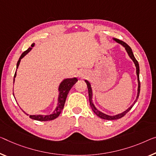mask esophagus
<instances>
[{
  "label": "esophagus",
  "mask_w": 156,
  "mask_h": 156,
  "mask_svg": "<svg viewBox=\"0 0 156 156\" xmlns=\"http://www.w3.org/2000/svg\"><path fill=\"white\" fill-rule=\"evenodd\" d=\"M80 77H81V78H84V77H85V75H83V73H80Z\"/></svg>",
  "instance_id": "obj_1"
}]
</instances>
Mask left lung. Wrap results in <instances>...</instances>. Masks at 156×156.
<instances>
[{"instance_id": "8db88e82", "label": "left lung", "mask_w": 156, "mask_h": 156, "mask_svg": "<svg viewBox=\"0 0 156 156\" xmlns=\"http://www.w3.org/2000/svg\"><path fill=\"white\" fill-rule=\"evenodd\" d=\"M113 40H114L115 42H116L117 43H119V44H121L122 46H123L124 48H125L126 51H127V53H128V56H130V58L133 60V61L134 62V63H135V66L136 67V76H137V82H138V87H137V94H136V99L135 101H134L133 104L131 105V106L129 107V108L127 109L126 111H124L123 112H122V113H120L116 115H113V116H109V115H107V114H105L104 113H102L99 110H98V109L95 107V106L93 104V91H92V88H91V85H90V83H89V81H88L87 80H85V82L86 83V84H87V87H88V98H89V102H90V107H91L92 110L93 111V112L97 115L98 116H99L100 118H101L102 119H105V120H116V119H119L122 118V117L125 116V115L128 113V112L130 111V110L132 109V107L134 106V105L135 104V102H136V100H137L138 98H139V95H140V66H139V63H138V61H136V58H135V56H134V54L133 53V51H132V49L131 48L128 46V44H126V42H124L123 41H121V40H120L119 39H116V38H113Z\"/></svg>"}]
</instances>
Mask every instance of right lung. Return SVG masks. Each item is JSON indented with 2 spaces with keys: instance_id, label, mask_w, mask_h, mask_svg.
<instances>
[{
  "instance_id": "right-lung-1",
  "label": "right lung",
  "mask_w": 156,
  "mask_h": 156,
  "mask_svg": "<svg viewBox=\"0 0 156 156\" xmlns=\"http://www.w3.org/2000/svg\"><path fill=\"white\" fill-rule=\"evenodd\" d=\"M35 46V43H33L31 44V47H29L28 49L25 51L21 55L20 59L17 62V64H16V69H18L19 66H20L21 60L22 59L23 57H24L26 54L31 51V49H33V47ZM16 76V70L15 72V74H14V79H15ZM77 79L76 77H73V78H67L65 79L63 81H61V83L59 84L58 86V102H57V106L56 107V109H54V111L52 112L51 114H48V115H41V114H37V115H29L27 113L22 110V111L24 112V113L26 115H29L30 118L34 120H36V121H51V120H54L55 119H56L58 117L62 110H63V107H64V105L65 102H66V98L67 95H68L69 91L71 89V88L75 85V83L77 81ZM13 95L14 93H13Z\"/></svg>"
}]
</instances>
